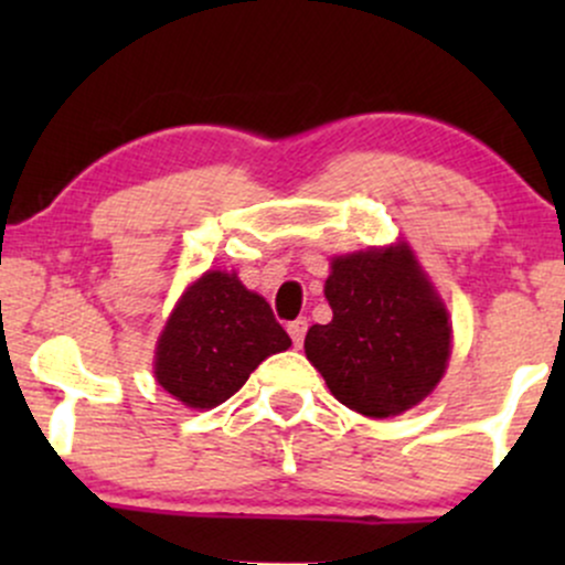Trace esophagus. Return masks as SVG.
<instances>
[{
    "label": "esophagus",
    "instance_id": "esophagus-1",
    "mask_svg": "<svg viewBox=\"0 0 565 565\" xmlns=\"http://www.w3.org/2000/svg\"><path fill=\"white\" fill-rule=\"evenodd\" d=\"M287 332H289V337H291V342H295V348H302L305 332H308V321H305V319L291 321L289 327H287Z\"/></svg>",
    "mask_w": 565,
    "mask_h": 565
}]
</instances>
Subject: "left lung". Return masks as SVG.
<instances>
[{
	"mask_svg": "<svg viewBox=\"0 0 565 565\" xmlns=\"http://www.w3.org/2000/svg\"><path fill=\"white\" fill-rule=\"evenodd\" d=\"M323 295L332 321L308 329L305 355L340 404L385 419L433 393L449 364L451 323L412 246L334 257Z\"/></svg>",
	"mask_w": 565,
	"mask_h": 565,
	"instance_id": "obj_1",
	"label": "left lung"
}]
</instances>
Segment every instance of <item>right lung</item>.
Returning <instances> with one entry per match:
<instances>
[{
    "mask_svg": "<svg viewBox=\"0 0 565 565\" xmlns=\"http://www.w3.org/2000/svg\"><path fill=\"white\" fill-rule=\"evenodd\" d=\"M291 345L274 310L236 274L206 270L183 291L161 329L153 374L191 408L228 401L268 355Z\"/></svg>",
    "mask_w": 565,
    "mask_h": 565,
    "instance_id": "right-lung-1",
    "label": "right lung"
}]
</instances>
